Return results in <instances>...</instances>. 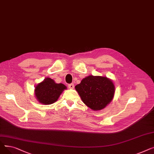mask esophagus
Returning a JSON list of instances; mask_svg holds the SVG:
<instances>
[{
    "mask_svg": "<svg viewBox=\"0 0 154 154\" xmlns=\"http://www.w3.org/2000/svg\"><path fill=\"white\" fill-rule=\"evenodd\" d=\"M68 87H69V88H71V89H72V88H74V84H69L68 85Z\"/></svg>",
    "mask_w": 154,
    "mask_h": 154,
    "instance_id": "34e87169",
    "label": "esophagus"
}]
</instances>
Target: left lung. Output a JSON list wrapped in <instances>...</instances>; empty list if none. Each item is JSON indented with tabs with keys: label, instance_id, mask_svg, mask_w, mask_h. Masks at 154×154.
Here are the masks:
<instances>
[{
	"label": "left lung",
	"instance_id": "1",
	"mask_svg": "<svg viewBox=\"0 0 154 154\" xmlns=\"http://www.w3.org/2000/svg\"><path fill=\"white\" fill-rule=\"evenodd\" d=\"M75 88L83 102L94 110L106 107L114 97L115 92L111 80L100 76H88Z\"/></svg>",
	"mask_w": 154,
	"mask_h": 154
}]
</instances>
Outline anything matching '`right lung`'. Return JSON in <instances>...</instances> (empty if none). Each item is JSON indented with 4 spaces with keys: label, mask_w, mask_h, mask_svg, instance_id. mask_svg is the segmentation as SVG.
I'll use <instances>...</instances> for the list:
<instances>
[{
    "label": "right lung",
    "mask_w": 154,
    "mask_h": 154,
    "mask_svg": "<svg viewBox=\"0 0 154 154\" xmlns=\"http://www.w3.org/2000/svg\"><path fill=\"white\" fill-rule=\"evenodd\" d=\"M66 88L63 84H56L54 80L47 78L35 87V94L39 102L45 105L52 104L57 101L62 92Z\"/></svg>",
    "instance_id": "add662e5"
}]
</instances>
